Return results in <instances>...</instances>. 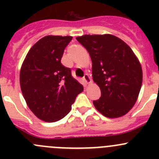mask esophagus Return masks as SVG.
Returning <instances> with one entry per match:
<instances>
[{
  "label": "esophagus",
  "mask_w": 159,
  "mask_h": 159,
  "mask_svg": "<svg viewBox=\"0 0 159 159\" xmlns=\"http://www.w3.org/2000/svg\"><path fill=\"white\" fill-rule=\"evenodd\" d=\"M83 79L84 80V81H85L87 84H90V83L91 82V77H90L89 75H88V74H85V75H84V77H83Z\"/></svg>",
  "instance_id": "obj_1"
}]
</instances>
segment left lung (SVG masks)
Masks as SVG:
<instances>
[{
  "label": "left lung",
  "mask_w": 159,
  "mask_h": 159,
  "mask_svg": "<svg viewBox=\"0 0 159 159\" xmlns=\"http://www.w3.org/2000/svg\"><path fill=\"white\" fill-rule=\"evenodd\" d=\"M92 61L93 80L101 97L93 101L95 108L108 118L127 114L137 101L142 84V66L131 48L111 34L76 38Z\"/></svg>",
  "instance_id": "left-lung-1"
}]
</instances>
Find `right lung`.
Segmentation results:
<instances>
[{
  "label": "right lung",
  "mask_w": 159,
  "mask_h": 159,
  "mask_svg": "<svg viewBox=\"0 0 159 159\" xmlns=\"http://www.w3.org/2000/svg\"><path fill=\"white\" fill-rule=\"evenodd\" d=\"M71 36H48L28 51L20 72L22 94L29 108L41 120L54 122L71 109L77 95L84 90L61 63Z\"/></svg>",
  "instance_id": "obj_1"
}]
</instances>
